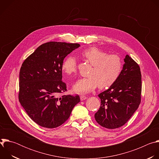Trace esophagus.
I'll list each match as a JSON object with an SVG mask.
<instances>
[{
  "mask_svg": "<svg viewBox=\"0 0 159 159\" xmlns=\"http://www.w3.org/2000/svg\"><path fill=\"white\" fill-rule=\"evenodd\" d=\"M80 98V100H81V101L85 100V99L87 98V96H81Z\"/></svg>",
  "mask_w": 159,
  "mask_h": 159,
  "instance_id": "1",
  "label": "esophagus"
}]
</instances>
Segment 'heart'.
Returning <instances> with one entry per match:
<instances>
[{
    "label": "heart",
    "instance_id": "1",
    "mask_svg": "<svg viewBox=\"0 0 159 159\" xmlns=\"http://www.w3.org/2000/svg\"><path fill=\"white\" fill-rule=\"evenodd\" d=\"M82 55L93 65L88 77L79 79L73 85V90L77 94H87L99 85L106 88L114 84L121 74L123 62L115 55H109L107 52L96 47L84 50ZM63 72L72 75L77 71L76 59L73 55L66 57L61 65Z\"/></svg>",
    "mask_w": 159,
    "mask_h": 159
}]
</instances>
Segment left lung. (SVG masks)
Wrapping results in <instances>:
<instances>
[{
	"label": "left lung",
	"mask_w": 159,
	"mask_h": 159,
	"mask_svg": "<svg viewBox=\"0 0 159 159\" xmlns=\"http://www.w3.org/2000/svg\"><path fill=\"white\" fill-rule=\"evenodd\" d=\"M116 81L100 93L101 107L94 115L101 126L115 129L124 125L138 109L141 101L142 75L139 65L128 55Z\"/></svg>",
	"instance_id": "1"
}]
</instances>
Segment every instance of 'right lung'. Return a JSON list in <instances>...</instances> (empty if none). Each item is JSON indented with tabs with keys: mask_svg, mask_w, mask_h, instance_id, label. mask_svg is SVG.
Here are the masks:
<instances>
[{
	"mask_svg": "<svg viewBox=\"0 0 159 159\" xmlns=\"http://www.w3.org/2000/svg\"><path fill=\"white\" fill-rule=\"evenodd\" d=\"M79 47L78 43L50 41L38 47L22 64L19 100L30 118L42 127L61 125L80 101L79 96H57L66 90L61 80L63 60Z\"/></svg>",
	"mask_w": 159,
	"mask_h": 159,
	"instance_id": "1",
	"label": "right lung"
}]
</instances>
